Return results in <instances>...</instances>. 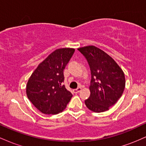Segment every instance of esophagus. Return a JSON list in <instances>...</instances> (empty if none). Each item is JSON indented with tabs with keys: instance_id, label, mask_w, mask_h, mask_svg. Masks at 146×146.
I'll return each mask as SVG.
<instances>
[{
	"instance_id": "esophagus-1",
	"label": "esophagus",
	"mask_w": 146,
	"mask_h": 146,
	"mask_svg": "<svg viewBox=\"0 0 146 146\" xmlns=\"http://www.w3.org/2000/svg\"><path fill=\"white\" fill-rule=\"evenodd\" d=\"M81 90H82L81 87H79V88H77V89H74V90H73V93H78L79 92L81 91Z\"/></svg>"
}]
</instances>
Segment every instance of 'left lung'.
I'll use <instances>...</instances> for the list:
<instances>
[{"label":"left lung","mask_w":146,"mask_h":146,"mask_svg":"<svg viewBox=\"0 0 146 146\" xmlns=\"http://www.w3.org/2000/svg\"><path fill=\"white\" fill-rule=\"evenodd\" d=\"M78 49L88 61L91 73L90 95L85 100V104L95 113L106 111L123 94L124 73L116 62L100 48L91 45Z\"/></svg>","instance_id":"left-lung-1"}]
</instances>
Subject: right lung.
<instances>
[{
  "label": "right lung",
  "instance_id": "right-lung-1",
  "mask_svg": "<svg viewBox=\"0 0 146 146\" xmlns=\"http://www.w3.org/2000/svg\"><path fill=\"white\" fill-rule=\"evenodd\" d=\"M74 48H58L38 64L28 80L27 98L41 113L56 115L62 112L73 96L62 82L63 71Z\"/></svg>",
  "mask_w": 146,
  "mask_h": 146
}]
</instances>
